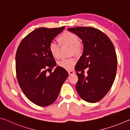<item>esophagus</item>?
I'll return each mask as SVG.
<instances>
[{
  "label": "esophagus",
  "instance_id": "1",
  "mask_svg": "<svg viewBox=\"0 0 130 130\" xmlns=\"http://www.w3.org/2000/svg\"><path fill=\"white\" fill-rule=\"evenodd\" d=\"M68 73H69V74H73L74 73L73 71H70V70H69V71H68Z\"/></svg>",
  "mask_w": 130,
  "mask_h": 130
}]
</instances>
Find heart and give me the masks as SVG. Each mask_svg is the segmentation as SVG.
<instances>
[{"label": "heart", "instance_id": "b5f03b06", "mask_svg": "<svg viewBox=\"0 0 130 130\" xmlns=\"http://www.w3.org/2000/svg\"><path fill=\"white\" fill-rule=\"evenodd\" d=\"M57 40L59 45H67L69 46L70 54H74L79 56L82 54L83 45L81 41L78 40V37L73 32L65 31L57 37ZM56 43L52 42L49 44V50L50 54L54 58H58L60 57V46ZM76 62L74 57L63 59L58 62L60 67L67 70L71 69Z\"/></svg>", "mask_w": 130, "mask_h": 130}]
</instances>
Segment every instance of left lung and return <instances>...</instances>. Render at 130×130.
Here are the masks:
<instances>
[{"label": "left lung", "instance_id": "8db88e82", "mask_svg": "<svg viewBox=\"0 0 130 130\" xmlns=\"http://www.w3.org/2000/svg\"><path fill=\"white\" fill-rule=\"evenodd\" d=\"M82 39L84 50L75 67L78 81L76 91L84 100L96 103L102 100L112 86L117 70V56L113 45L104 32L92 27L68 29ZM88 68V75L82 72Z\"/></svg>", "mask_w": 130, "mask_h": 130}]
</instances>
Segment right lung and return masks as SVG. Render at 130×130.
Returning <instances> with one entry per match:
<instances>
[{
  "instance_id": "obj_1",
  "label": "right lung",
  "mask_w": 130,
  "mask_h": 130,
  "mask_svg": "<svg viewBox=\"0 0 130 130\" xmlns=\"http://www.w3.org/2000/svg\"><path fill=\"white\" fill-rule=\"evenodd\" d=\"M64 28H37L22 40L17 50L18 82L27 99L39 106H47L55 102L68 76L67 70L60 67L51 73L49 71L56 65L49 52V44Z\"/></svg>"
}]
</instances>
